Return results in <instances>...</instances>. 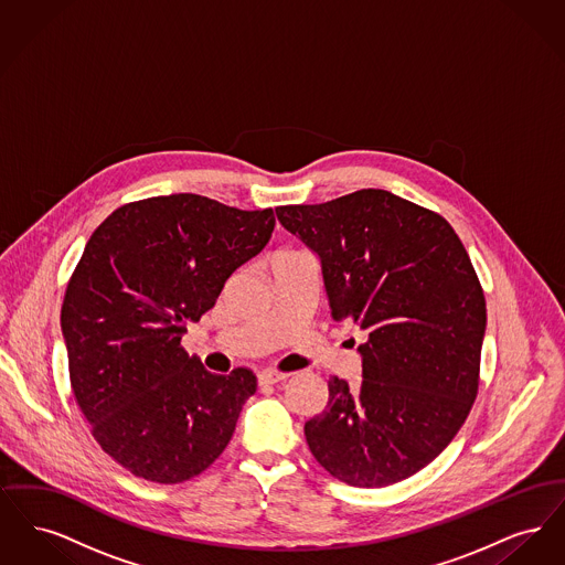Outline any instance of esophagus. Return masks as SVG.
<instances>
[{"instance_id": "1", "label": "esophagus", "mask_w": 565, "mask_h": 565, "mask_svg": "<svg viewBox=\"0 0 565 565\" xmlns=\"http://www.w3.org/2000/svg\"><path fill=\"white\" fill-rule=\"evenodd\" d=\"M288 373H279V371H263L258 373V383L260 385H273V383H279V381H286Z\"/></svg>"}]
</instances>
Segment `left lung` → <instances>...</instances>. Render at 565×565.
Masks as SVG:
<instances>
[{
  "instance_id": "left-lung-1",
  "label": "left lung",
  "mask_w": 565,
  "mask_h": 565,
  "mask_svg": "<svg viewBox=\"0 0 565 565\" xmlns=\"http://www.w3.org/2000/svg\"><path fill=\"white\" fill-rule=\"evenodd\" d=\"M275 212L320 256L332 320L369 334L362 381L328 379L307 445L343 483L404 481L454 440L479 394L487 307L470 256L443 215L387 190Z\"/></svg>"
}]
</instances>
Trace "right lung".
<instances>
[{
	"label": "right lung",
	"instance_id": "obj_1",
	"mask_svg": "<svg viewBox=\"0 0 565 565\" xmlns=\"http://www.w3.org/2000/svg\"><path fill=\"white\" fill-rule=\"evenodd\" d=\"M273 228L270 207L180 192L114 210L86 243L61 307L70 381L93 438L135 477L182 483L226 449L256 375L205 371L182 334Z\"/></svg>",
	"mask_w": 565,
	"mask_h": 565
}]
</instances>
